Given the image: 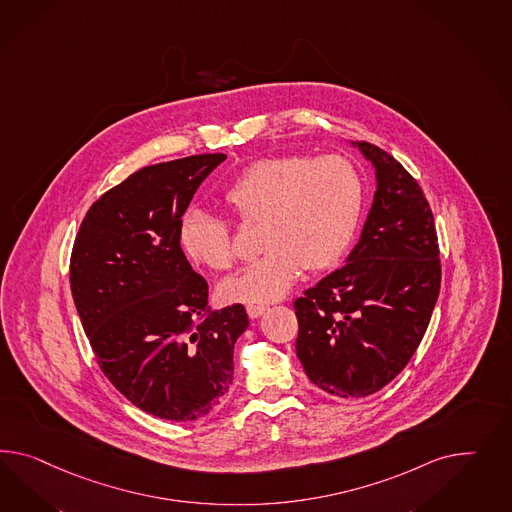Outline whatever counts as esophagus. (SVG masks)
<instances>
[{
  "instance_id": "34e87169",
  "label": "esophagus",
  "mask_w": 512,
  "mask_h": 512,
  "mask_svg": "<svg viewBox=\"0 0 512 512\" xmlns=\"http://www.w3.org/2000/svg\"><path fill=\"white\" fill-rule=\"evenodd\" d=\"M246 311H248L249 318H259L266 311V305H248Z\"/></svg>"
}]
</instances>
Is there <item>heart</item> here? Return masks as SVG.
<instances>
[{"mask_svg":"<svg viewBox=\"0 0 512 512\" xmlns=\"http://www.w3.org/2000/svg\"><path fill=\"white\" fill-rule=\"evenodd\" d=\"M365 186L345 156H276L246 167L223 194V203L244 223H261V259L225 277L223 302L272 304L296 285L304 268L328 270L350 248L363 212ZM186 257L210 270L235 261L227 221L192 210L180 225Z\"/></svg>","mask_w":512,"mask_h":512,"instance_id":"heart-1","label":"heart"}]
</instances>
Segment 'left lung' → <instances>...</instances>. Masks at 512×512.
Segmentation results:
<instances>
[{
	"instance_id": "left-lung-1",
	"label": "left lung",
	"mask_w": 512,
	"mask_h": 512,
	"mask_svg": "<svg viewBox=\"0 0 512 512\" xmlns=\"http://www.w3.org/2000/svg\"><path fill=\"white\" fill-rule=\"evenodd\" d=\"M373 166V205L345 266L294 302L296 356L315 386L343 399L380 391L406 367L440 294L434 218L414 177L386 151L354 143Z\"/></svg>"
}]
</instances>
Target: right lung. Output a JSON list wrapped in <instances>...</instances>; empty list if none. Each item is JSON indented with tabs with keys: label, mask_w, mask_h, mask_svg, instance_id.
<instances>
[{
	"label": "right lung",
	"mask_w": 512,
	"mask_h": 512,
	"mask_svg": "<svg viewBox=\"0 0 512 512\" xmlns=\"http://www.w3.org/2000/svg\"><path fill=\"white\" fill-rule=\"evenodd\" d=\"M225 154L143 167L87 210L70 291L106 378L143 412L177 423L220 406L233 384L244 305L212 309L180 249L182 214Z\"/></svg>",
	"instance_id": "add662e5"
}]
</instances>
